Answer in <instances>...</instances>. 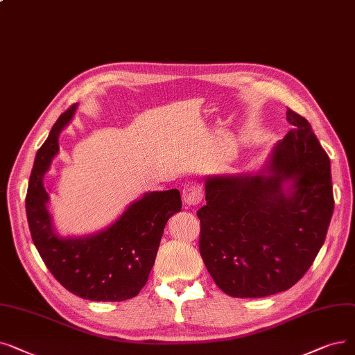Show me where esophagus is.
Instances as JSON below:
<instances>
[{
	"label": "esophagus",
	"mask_w": 355,
	"mask_h": 355,
	"mask_svg": "<svg viewBox=\"0 0 355 355\" xmlns=\"http://www.w3.org/2000/svg\"><path fill=\"white\" fill-rule=\"evenodd\" d=\"M203 198V187L198 181H189L182 189V200L189 206H197Z\"/></svg>",
	"instance_id": "esophagus-1"
}]
</instances>
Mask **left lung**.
<instances>
[{
  "label": "left lung",
  "mask_w": 355,
  "mask_h": 355,
  "mask_svg": "<svg viewBox=\"0 0 355 355\" xmlns=\"http://www.w3.org/2000/svg\"><path fill=\"white\" fill-rule=\"evenodd\" d=\"M286 114L293 128L272 150L271 173L206 178L207 203L197 211L200 255L232 297H266L295 286L327 238L331 161L311 123L290 109Z\"/></svg>",
  "instance_id": "obj_1"
}]
</instances>
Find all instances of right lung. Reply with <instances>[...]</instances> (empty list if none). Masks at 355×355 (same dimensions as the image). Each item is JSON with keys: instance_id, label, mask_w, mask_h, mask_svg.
<instances>
[{"instance_id": "right-lung-1", "label": "right lung", "mask_w": 355, "mask_h": 355, "mask_svg": "<svg viewBox=\"0 0 355 355\" xmlns=\"http://www.w3.org/2000/svg\"><path fill=\"white\" fill-rule=\"evenodd\" d=\"M75 109L76 104L59 116L37 150L26 196L30 234L46 267L72 295L94 302L128 300L146 284L164 227L181 210V196L177 189L146 193L101 232L60 238L46 207L49 196L43 187V174L59 150V133Z\"/></svg>"}]
</instances>
